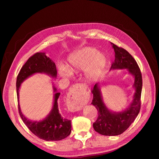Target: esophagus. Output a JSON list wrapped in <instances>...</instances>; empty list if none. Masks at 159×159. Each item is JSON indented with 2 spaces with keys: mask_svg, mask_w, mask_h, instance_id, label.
<instances>
[{
  "mask_svg": "<svg viewBox=\"0 0 159 159\" xmlns=\"http://www.w3.org/2000/svg\"><path fill=\"white\" fill-rule=\"evenodd\" d=\"M86 86L83 84H77L72 87L68 94V99L67 107L72 112L78 111L81 109V103H80L78 92L80 90H84Z\"/></svg>",
  "mask_w": 159,
  "mask_h": 159,
  "instance_id": "1",
  "label": "esophagus"
}]
</instances>
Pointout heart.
<instances>
[{"instance_id": "b5f03b06", "label": "heart", "mask_w": 159, "mask_h": 159, "mask_svg": "<svg viewBox=\"0 0 159 159\" xmlns=\"http://www.w3.org/2000/svg\"><path fill=\"white\" fill-rule=\"evenodd\" d=\"M107 57L102 52H98L94 48L86 47L73 53L69 57L67 68L62 67L60 75L67 77L70 72H77L85 69V77L93 81L102 74L107 66Z\"/></svg>"}]
</instances>
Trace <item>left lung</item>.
<instances>
[{"instance_id": "8db88e82", "label": "left lung", "mask_w": 159, "mask_h": 159, "mask_svg": "<svg viewBox=\"0 0 159 159\" xmlns=\"http://www.w3.org/2000/svg\"><path fill=\"white\" fill-rule=\"evenodd\" d=\"M115 52V60L111 64L113 69L127 68L130 74L134 75V87L135 93L132 103L129 108L123 112L113 113L104 105L100 89L95 84L92 89V103L98 111V117L93 127L98 133L106 136H115L121 134L134 121L141 109V97L142 91V75L137 61L129 53L121 47L111 42Z\"/></svg>"}]
</instances>
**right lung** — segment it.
Returning a JSON list of instances; mask_svg holds the SVG:
<instances>
[{"instance_id":"add662e5","label":"right lung","mask_w":159,"mask_h":159,"mask_svg":"<svg viewBox=\"0 0 159 159\" xmlns=\"http://www.w3.org/2000/svg\"><path fill=\"white\" fill-rule=\"evenodd\" d=\"M36 73H46L54 78L56 77V64L49 57L46 56L45 53H35L28 58L19 71L16 78L18 99L19 88L21 83L30 75ZM54 89V91H56V89L55 88ZM60 95V93H55L54 106L50 113L45 119L39 122L32 121L27 119L22 115L19 104H18L19 114L23 122L33 134L43 140L60 141L70 135L71 133V121L64 118L59 111L57 99Z\"/></svg>"}]
</instances>
